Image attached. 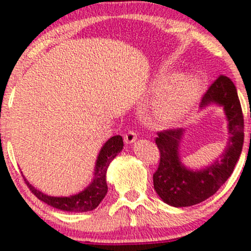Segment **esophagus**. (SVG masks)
<instances>
[{"mask_svg":"<svg viewBox=\"0 0 251 251\" xmlns=\"http://www.w3.org/2000/svg\"><path fill=\"white\" fill-rule=\"evenodd\" d=\"M137 139V133L133 131H129L125 136V143L126 144H132Z\"/></svg>","mask_w":251,"mask_h":251,"instance_id":"1","label":"esophagus"}]
</instances>
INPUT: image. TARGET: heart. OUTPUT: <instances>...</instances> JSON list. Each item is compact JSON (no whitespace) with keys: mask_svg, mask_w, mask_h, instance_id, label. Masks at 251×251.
<instances>
[{"mask_svg":"<svg viewBox=\"0 0 251 251\" xmlns=\"http://www.w3.org/2000/svg\"><path fill=\"white\" fill-rule=\"evenodd\" d=\"M157 97L153 111L155 118L163 125H174L190 114L202 94V81L197 75H179L167 85L154 87Z\"/></svg>","mask_w":251,"mask_h":251,"instance_id":"heart-1","label":"heart"}]
</instances>
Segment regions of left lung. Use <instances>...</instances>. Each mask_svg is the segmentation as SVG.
Listing matches in <instances>:
<instances>
[{
	"mask_svg": "<svg viewBox=\"0 0 251 251\" xmlns=\"http://www.w3.org/2000/svg\"><path fill=\"white\" fill-rule=\"evenodd\" d=\"M219 106L227 121L228 139L219 159L201 169H191L181 162L180 143L184 129L159 132L155 143L159 147L160 164L153 175L154 190L161 200L176 208L190 207L207 200L231 176L243 146V115L235 85L221 75L202 98L200 107Z\"/></svg>",
	"mask_w": 251,
	"mask_h": 251,
	"instance_id": "8db88e82",
	"label": "left lung"
}]
</instances>
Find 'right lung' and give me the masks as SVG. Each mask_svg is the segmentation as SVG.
<instances>
[{
	"instance_id": "add662e5",
	"label": "right lung",
	"mask_w": 251,
	"mask_h": 251,
	"mask_svg": "<svg viewBox=\"0 0 251 251\" xmlns=\"http://www.w3.org/2000/svg\"><path fill=\"white\" fill-rule=\"evenodd\" d=\"M123 149V140L121 136H113L106 142L99 151L97 160L95 163L94 177L90 184L76 194L68 197H52L37 190L29 184V181L24 177L27 186L33 192L37 199L51 207L70 212H85L91 211L99 205L107 193V183H106V174L109 164L114 157Z\"/></svg>"
}]
</instances>
